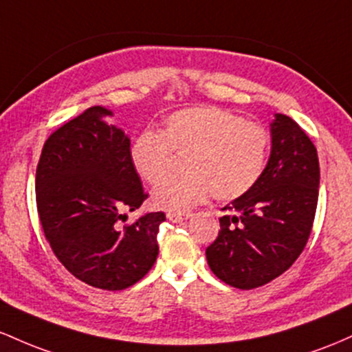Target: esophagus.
<instances>
[{
  "instance_id": "obj_1",
  "label": "esophagus",
  "mask_w": 352,
  "mask_h": 352,
  "mask_svg": "<svg viewBox=\"0 0 352 352\" xmlns=\"http://www.w3.org/2000/svg\"><path fill=\"white\" fill-rule=\"evenodd\" d=\"M189 214H181V212H168V219L171 223H181V221L188 219Z\"/></svg>"
}]
</instances>
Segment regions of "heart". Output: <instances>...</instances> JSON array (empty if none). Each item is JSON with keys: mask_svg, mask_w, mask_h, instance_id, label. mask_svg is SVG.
<instances>
[{"mask_svg": "<svg viewBox=\"0 0 352 352\" xmlns=\"http://www.w3.org/2000/svg\"><path fill=\"white\" fill-rule=\"evenodd\" d=\"M270 136L263 126L214 106H197L169 114L160 133H140L129 146L134 171L157 184L172 167V155H184L185 175L160 184L153 204L184 212L211 195L232 201L258 183L266 163Z\"/></svg>", "mask_w": 352, "mask_h": 352, "instance_id": "1", "label": "heart"}]
</instances>
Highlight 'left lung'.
Listing matches in <instances>:
<instances>
[{"label": "left lung", "mask_w": 352, "mask_h": 352, "mask_svg": "<svg viewBox=\"0 0 352 352\" xmlns=\"http://www.w3.org/2000/svg\"><path fill=\"white\" fill-rule=\"evenodd\" d=\"M319 160L313 141L286 114L271 123V155L258 183L223 208L206 250L211 271L229 286H264L299 258L318 206Z\"/></svg>", "instance_id": "left-lung-1"}]
</instances>
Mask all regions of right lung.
Listing matches in <instances>:
<instances>
[{
    "label": "right lung",
    "instance_id": "1",
    "mask_svg": "<svg viewBox=\"0 0 352 352\" xmlns=\"http://www.w3.org/2000/svg\"><path fill=\"white\" fill-rule=\"evenodd\" d=\"M93 106L56 129L43 146L36 204L51 250L74 278L106 291L143 279L156 263L164 212H146L120 228L124 211L146 199L129 160V138Z\"/></svg>",
    "mask_w": 352,
    "mask_h": 352
}]
</instances>
